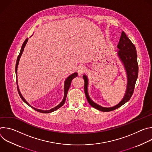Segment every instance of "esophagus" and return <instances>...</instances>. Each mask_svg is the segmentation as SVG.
I'll return each mask as SVG.
<instances>
[{"label": "esophagus", "instance_id": "34e87169", "mask_svg": "<svg viewBox=\"0 0 152 152\" xmlns=\"http://www.w3.org/2000/svg\"><path fill=\"white\" fill-rule=\"evenodd\" d=\"M77 71L79 75H82L86 71V68L83 66H79L77 68Z\"/></svg>", "mask_w": 152, "mask_h": 152}]
</instances>
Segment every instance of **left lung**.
<instances>
[{"label": "left lung", "instance_id": "1", "mask_svg": "<svg viewBox=\"0 0 152 152\" xmlns=\"http://www.w3.org/2000/svg\"><path fill=\"white\" fill-rule=\"evenodd\" d=\"M117 56L123 65L127 75L126 90L123 99L117 104L110 107H105L94 103L90 99L88 94V77L86 75L83 76V79L85 82V94L89 104L96 109L103 112H109L115 110L128 102L133 94L135 83L138 78V65L136 48L132 41L129 39L123 31L121 33L119 42L117 45Z\"/></svg>", "mask_w": 152, "mask_h": 152}]
</instances>
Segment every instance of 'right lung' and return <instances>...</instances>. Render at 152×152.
<instances>
[{
	"label": "right lung",
	"mask_w": 152,
	"mask_h": 152,
	"mask_svg": "<svg viewBox=\"0 0 152 152\" xmlns=\"http://www.w3.org/2000/svg\"><path fill=\"white\" fill-rule=\"evenodd\" d=\"M28 38H26L25 39V41H24V42L23 43V45L22 46H21V50H20V52L17 57V61H16V65H15V75H16V76H17V90H18V94L21 97V99H22V100L25 103H26L28 106H29L30 107H31L32 108H33L34 110H35V111L39 112V113H50L52 112H53L56 110H57L58 109H59V107H61L65 103V102H66V97H67V92L69 90V88L70 86V85H71V82L72 81V80L77 76V73H74L73 74H72L71 75H70L69 76L67 77V78L66 79V80H65V82H64V98L62 100V102L59 104H58L56 106H55V107L52 108V109L51 110H46V111H43V110H38V109H36V108L31 106L27 102L26 100L24 99V97H23V96L21 95V93H20V91L19 90V88H18V82H17V68H18V63H19V61H20V58L21 56V55H22V53L24 50V48L26 45V43L28 42Z\"/></svg>",
	"instance_id": "obj_1"
}]
</instances>
